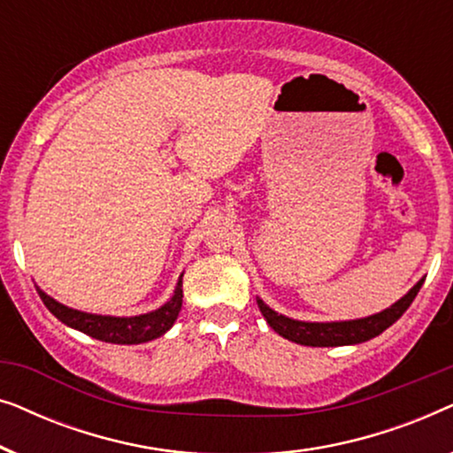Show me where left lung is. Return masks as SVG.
Instances as JSON below:
<instances>
[{
  "instance_id": "8db88e82",
  "label": "left lung",
  "mask_w": 453,
  "mask_h": 453,
  "mask_svg": "<svg viewBox=\"0 0 453 453\" xmlns=\"http://www.w3.org/2000/svg\"><path fill=\"white\" fill-rule=\"evenodd\" d=\"M425 278L414 284L408 293L383 309L380 313L369 315V318L361 319H346V321H301L287 318V315L276 313L274 309H270L265 303L257 296L259 311L268 321L272 330L280 334L282 338L290 340V342L303 344V346H350V344H361L367 340L380 336L381 332H386L389 326L395 324L402 318V313L411 307L414 296L418 295L420 287H423Z\"/></svg>"
}]
</instances>
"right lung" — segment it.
<instances>
[{"label":"right lung","instance_id":"1","mask_svg":"<svg viewBox=\"0 0 453 453\" xmlns=\"http://www.w3.org/2000/svg\"><path fill=\"white\" fill-rule=\"evenodd\" d=\"M36 293L45 303V307L58 318L61 324L73 327V330L88 334V336L111 344H142L163 336L175 324L179 311L183 305V274L179 276L175 293L165 305H160L154 311L132 315V318H115V315H96L78 311L55 301L45 290L36 287Z\"/></svg>","mask_w":453,"mask_h":453}]
</instances>
